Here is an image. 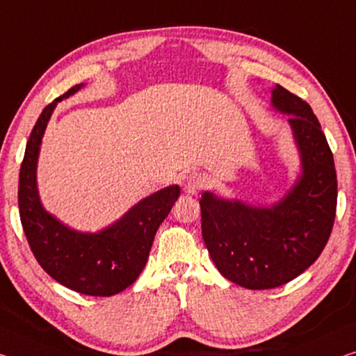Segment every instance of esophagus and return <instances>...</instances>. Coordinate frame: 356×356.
I'll return each mask as SVG.
<instances>
[{
	"instance_id": "obj_1",
	"label": "esophagus",
	"mask_w": 356,
	"mask_h": 356,
	"mask_svg": "<svg viewBox=\"0 0 356 356\" xmlns=\"http://www.w3.org/2000/svg\"><path fill=\"white\" fill-rule=\"evenodd\" d=\"M182 185H184L185 193L196 195V191H198L202 185H204V177H202L198 172H190L184 177Z\"/></svg>"
}]
</instances>
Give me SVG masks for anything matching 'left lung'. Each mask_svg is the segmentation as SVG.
<instances>
[{
  "mask_svg": "<svg viewBox=\"0 0 356 356\" xmlns=\"http://www.w3.org/2000/svg\"><path fill=\"white\" fill-rule=\"evenodd\" d=\"M270 106L289 117L300 154L293 187L273 204H250L204 191L202 239L225 279L249 290L289 284L323 252L336 217L332 154L312 107L289 90H270Z\"/></svg>",
  "mask_w": 356,
  "mask_h": 356,
  "instance_id": "8db88e82",
  "label": "left lung"
}]
</instances>
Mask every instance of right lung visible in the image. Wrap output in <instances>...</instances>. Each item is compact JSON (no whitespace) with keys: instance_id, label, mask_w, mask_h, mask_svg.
Masks as SVG:
<instances>
[{"instance_id":"right-lung-1","label":"right lung","mask_w":356,"mask_h":356,"mask_svg":"<svg viewBox=\"0 0 356 356\" xmlns=\"http://www.w3.org/2000/svg\"><path fill=\"white\" fill-rule=\"evenodd\" d=\"M86 83H77L44 107L26 143L19 177V212L28 244L42 269L61 285L90 296H112L139 277L156 229L180 195L169 185L145 196L97 233L79 231L44 209L38 190V160L44 133L56 104Z\"/></svg>"}]
</instances>
